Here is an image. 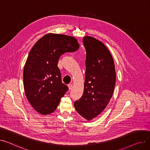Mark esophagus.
<instances>
[{
  "instance_id": "34e87169",
  "label": "esophagus",
  "mask_w": 150,
  "mask_h": 150,
  "mask_svg": "<svg viewBox=\"0 0 150 150\" xmlns=\"http://www.w3.org/2000/svg\"><path fill=\"white\" fill-rule=\"evenodd\" d=\"M68 87H69V90H71L72 88V84H68Z\"/></svg>"
}]
</instances>
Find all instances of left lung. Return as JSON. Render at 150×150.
<instances>
[{"label": "left lung", "instance_id": "left-lung-1", "mask_svg": "<svg viewBox=\"0 0 150 150\" xmlns=\"http://www.w3.org/2000/svg\"><path fill=\"white\" fill-rule=\"evenodd\" d=\"M86 50V74L83 96L74 103L76 112L91 121L105 108L112 97L116 83L113 58L101 41L83 37Z\"/></svg>", "mask_w": 150, "mask_h": 150}]
</instances>
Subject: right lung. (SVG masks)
<instances>
[{
    "mask_svg": "<svg viewBox=\"0 0 150 150\" xmlns=\"http://www.w3.org/2000/svg\"><path fill=\"white\" fill-rule=\"evenodd\" d=\"M79 47L74 37L49 33L30 51L23 70L24 89L28 101L40 114L54 112L68 91L62 81L58 59L64 53L75 52Z\"/></svg>",
    "mask_w": 150,
    "mask_h": 150,
    "instance_id": "1",
    "label": "right lung"
}]
</instances>
